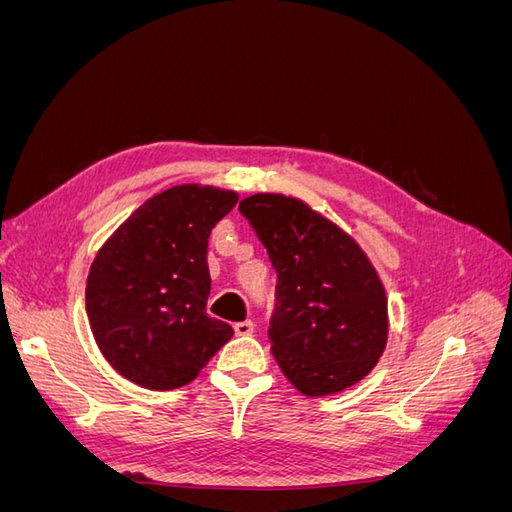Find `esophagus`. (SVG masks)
Here are the masks:
<instances>
[{
	"instance_id": "1",
	"label": "esophagus",
	"mask_w": 512,
	"mask_h": 512,
	"mask_svg": "<svg viewBox=\"0 0 512 512\" xmlns=\"http://www.w3.org/2000/svg\"><path fill=\"white\" fill-rule=\"evenodd\" d=\"M235 333H237L239 337H247V335H252V333H254V322H252V320H243V322H237V324H235Z\"/></svg>"
}]
</instances>
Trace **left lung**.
Here are the masks:
<instances>
[{
	"label": "left lung",
	"instance_id": "left-lung-1",
	"mask_svg": "<svg viewBox=\"0 0 512 512\" xmlns=\"http://www.w3.org/2000/svg\"><path fill=\"white\" fill-rule=\"evenodd\" d=\"M239 209L280 280L269 337L284 376L307 397L361 382L389 342V299L363 247L294 196L260 192Z\"/></svg>",
	"mask_w": 512,
	"mask_h": 512
}]
</instances>
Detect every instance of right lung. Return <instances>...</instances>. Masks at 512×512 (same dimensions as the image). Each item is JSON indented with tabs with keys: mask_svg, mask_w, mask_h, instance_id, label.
<instances>
[{
	"mask_svg": "<svg viewBox=\"0 0 512 512\" xmlns=\"http://www.w3.org/2000/svg\"><path fill=\"white\" fill-rule=\"evenodd\" d=\"M237 200L215 185H173L102 243L85 305L96 344L119 376L149 391L179 389L235 335L205 305L211 228Z\"/></svg>",
	"mask_w": 512,
	"mask_h": 512,
	"instance_id": "add662e5",
	"label": "right lung"
}]
</instances>
